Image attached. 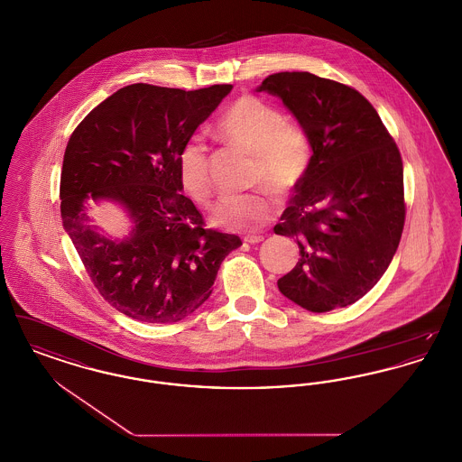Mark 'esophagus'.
<instances>
[{"instance_id": "esophagus-1", "label": "esophagus", "mask_w": 462, "mask_h": 462, "mask_svg": "<svg viewBox=\"0 0 462 462\" xmlns=\"http://www.w3.org/2000/svg\"><path fill=\"white\" fill-rule=\"evenodd\" d=\"M263 241V236H247V237H244V242H247V244H260Z\"/></svg>"}]
</instances>
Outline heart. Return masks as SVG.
I'll return each instance as SVG.
<instances>
[{
  "mask_svg": "<svg viewBox=\"0 0 462 462\" xmlns=\"http://www.w3.org/2000/svg\"><path fill=\"white\" fill-rule=\"evenodd\" d=\"M217 130L221 136L254 152L253 181L275 194L291 192L308 171L311 142L308 133L284 121L282 112L258 97L244 95L223 112ZM178 176L183 190L199 204H208L213 194L208 145L200 136H190L178 154ZM275 215V202L263 192L228 196L217 202L211 221L223 230L253 232Z\"/></svg>",
  "mask_w": 462,
  "mask_h": 462,
  "instance_id": "b5f03b06",
  "label": "heart"
}]
</instances>
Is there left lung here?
<instances>
[{"label":"left lung","mask_w":462,"mask_h":462,"mask_svg":"<svg viewBox=\"0 0 462 462\" xmlns=\"http://www.w3.org/2000/svg\"><path fill=\"white\" fill-rule=\"evenodd\" d=\"M256 91L282 100L311 142V161L275 234L300 262L279 291L308 311L358 301L395 256L405 223L403 166L392 134L356 89L310 72H277Z\"/></svg>","instance_id":"1"}]
</instances>
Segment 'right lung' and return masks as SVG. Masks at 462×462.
Instances as JSON below:
<instances>
[{
    "mask_svg": "<svg viewBox=\"0 0 462 462\" xmlns=\"http://www.w3.org/2000/svg\"><path fill=\"white\" fill-rule=\"evenodd\" d=\"M232 85L185 91L136 83L117 89L79 123L60 176L62 223L93 286L140 322L173 324L213 292L220 264L242 245L206 228L181 194L178 154ZM119 203L133 221L125 240L88 223V200Z\"/></svg>",
    "mask_w": 462,
    "mask_h": 462,
    "instance_id": "1",
    "label": "right lung"
}]
</instances>
